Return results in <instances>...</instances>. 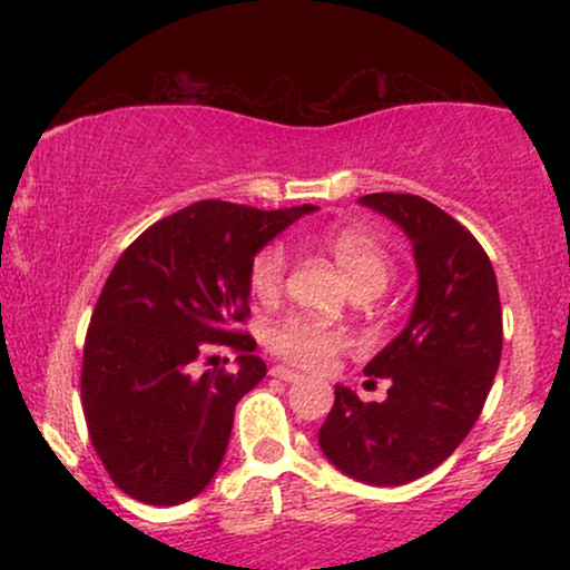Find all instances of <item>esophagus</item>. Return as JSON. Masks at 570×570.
Returning <instances> with one entry per match:
<instances>
[{"instance_id":"esophagus-1","label":"esophagus","mask_w":570,"mask_h":570,"mask_svg":"<svg viewBox=\"0 0 570 570\" xmlns=\"http://www.w3.org/2000/svg\"><path fill=\"white\" fill-rule=\"evenodd\" d=\"M271 375L278 377V381H284V383H299V381H303V375H299V372L286 370V367H273Z\"/></svg>"}]
</instances>
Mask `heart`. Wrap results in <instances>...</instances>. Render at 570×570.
Listing matches in <instances>:
<instances>
[{
  "mask_svg": "<svg viewBox=\"0 0 570 570\" xmlns=\"http://www.w3.org/2000/svg\"><path fill=\"white\" fill-rule=\"evenodd\" d=\"M311 244H316L322 252L335 259L345 281H348L353 294H372L377 297L391 281L389 252L381 240L367 230L358 227H337L318 235H307ZM286 273V248L281 244L265 246L248 267V286L254 297L271 299L281 292ZM267 348L284 358L286 364L303 370H322L340 351L348 348V335L335 326H324L313 318L289 316L281 318L267 330Z\"/></svg>",
  "mask_w": 570,
  "mask_h": 570,
  "instance_id": "obj_1",
  "label": "heart"
}]
</instances>
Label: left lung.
Wrapping results in <instances>:
<instances>
[{"instance_id": "left-lung-1", "label": "left lung", "mask_w": 570, "mask_h": 570, "mask_svg": "<svg viewBox=\"0 0 570 570\" xmlns=\"http://www.w3.org/2000/svg\"><path fill=\"white\" fill-rule=\"evenodd\" d=\"M358 203L410 238L417 294L404 330L364 367L389 381V396L362 402L335 385L318 448L351 480L394 488L448 461L480 417L501 362V299L485 248L434 203L407 193Z\"/></svg>"}]
</instances>
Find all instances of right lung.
<instances>
[{"label":"right lung","mask_w":570,"mask_h":570,"mask_svg":"<svg viewBox=\"0 0 570 570\" xmlns=\"http://www.w3.org/2000/svg\"><path fill=\"white\" fill-rule=\"evenodd\" d=\"M313 206L259 212L198 200L155 222L104 284L82 353L90 442L130 499L174 507L214 480L230 442L235 404L265 377L248 316V267ZM227 344L235 373L191 375L203 350Z\"/></svg>","instance_id":"1"}]
</instances>
